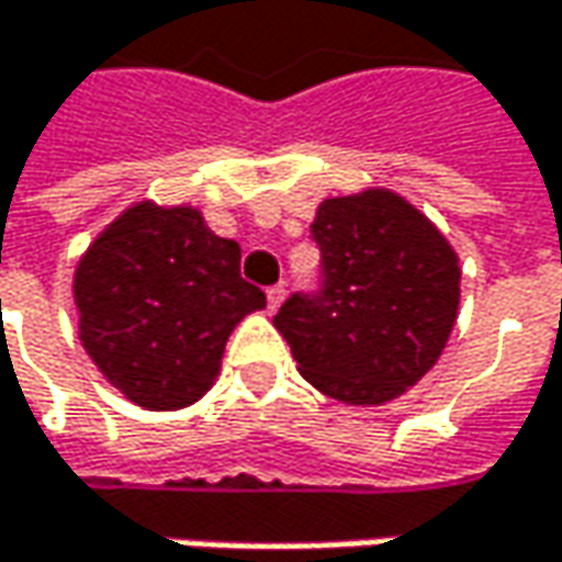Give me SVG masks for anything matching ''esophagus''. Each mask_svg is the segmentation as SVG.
<instances>
[{
    "mask_svg": "<svg viewBox=\"0 0 562 562\" xmlns=\"http://www.w3.org/2000/svg\"><path fill=\"white\" fill-rule=\"evenodd\" d=\"M282 299H285V285H270V289H267V308H270V312L280 308Z\"/></svg>",
    "mask_w": 562,
    "mask_h": 562,
    "instance_id": "obj_1",
    "label": "esophagus"
}]
</instances>
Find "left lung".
I'll use <instances>...</instances> for the list:
<instances>
[{
	"instance_id": "1",
	"label": "left lung",
	"mask_w": 562,
	"mask_h": 562,
	"mask_svg": "<svg viewBox=\"0 0 562 562\" xmlns=\"http://www.w3.org/2000/svg\"><path fill=\"white\" fill-rule=\"evenodd\" d=\"M315 292H292L273 325L302 376L347 405H383L440 357L457 322L453 247L402 195L325 199L312 222Z\"/></svg>"
}]
</instances>
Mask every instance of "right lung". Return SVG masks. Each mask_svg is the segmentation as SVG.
I'll return each instance as SVG.
<instances>
[{
    "label": "right lung",
    "instance_id": "right-lung-1",
    "mask_svg": "<svg viewBox=\"0 0 562 562\" xmlns=\"http://www.w3.org/2000/svg\"><path fill=\"white\" fill-rule=\"evenodd\" d=\"M79 340L131 402L170 412L199 402L218 376L234 325L267 295L240 277L237 240L195 209L140 202L79 260Z\"/></svg>",
    "mask_w": 562,
    "mask_h": 562
}]
</instances>
